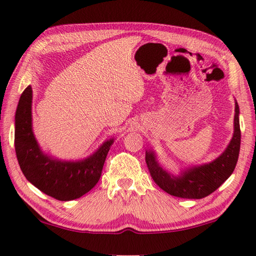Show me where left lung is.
<instances>
[{
	"label": "left lung",
	"mask_w": 256,
	"mask_h": 256,
	"mask_svg": "<svg viewBox=\"0 0 256 256\" xmlns=\"http://www.w3.org/2000/svg\"><path fill=\"white\" fill-rule=\"evenodd\" d=\"M238 116L240 108L235 102L233 138L220 156L208 164L186 168L179 174H170L162 168L154 151H146V166L154 182L171 196L187 199H202L220 188L233 174L238 164L240 148Z\"/></svg>",
	"instance_id": "left-lung-1"
}]
</instances>
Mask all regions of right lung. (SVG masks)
Listing matches in <instances>:
<instances>
[{"mask_svg": "<svg viewBox=\"0 0 256 256\" xmlns=\"http://www.w3.org/2000/svg\"><path fill=\"white\" fill-rule=\"evenodd\" d=\"M114 138L105 141L92 156L78 161H62L44 153L32 130V88L21 94L16 112V158L28 181L50 197L74 200L98 182Z\"/></svg>", "mask_w": 256, "mask_h": 256, "instance_id": "1", "label": "right lung"}]
</instances>
